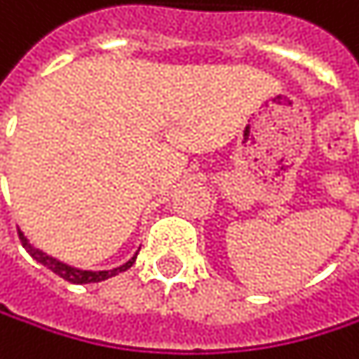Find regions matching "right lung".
<instances>
[{"label": "right lung", "mask_w": 359, "mask_h": 359, "mask_svg": "<svg viewBox=\"0 0 359 359\" xmlns=\"http://www.w3.org/2000/svg\"><path fill=\"white\" fill-rule=\"evenodd\" d=\"M18 238H20L22 246L27 248V252H29L37 263H41L43 267H48L50 271H54L56 276H60L62 280H67V282H71V284H92V282H102V280H107V278H113V276H117V273H121V271L130 269V267L134 265V261H136V257H132L128 263H123L121 267L111 269V271H83V269H75V267H71V265H65V263L56 261L54 257H50V255L41 252L39 248H33V246L27 242V238L22 236V231H18Z\"/></svg>", "instance_id": "obj_1"}]
</instances>
